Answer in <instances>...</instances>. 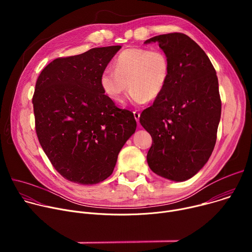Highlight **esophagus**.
Masks as SVG:
<instances>
[{
  "label": "esophagus",
  "mask_w": 252,
  "mask_h": 252,
  "mask_svg": "<svg viewBox=\"0 0 252 252\" xmlns=\"http://www.w3.org/2000/svg\"><path fill=\"white\" fill-rule=\"evenodd\" d=\"M133 117H134V119H135L136 123L138 124V123H139V117H140V114H139L138 112L134 111V112H133Z\"/></svg>",
  "instance_id": "34e87169"
}]
</instances>
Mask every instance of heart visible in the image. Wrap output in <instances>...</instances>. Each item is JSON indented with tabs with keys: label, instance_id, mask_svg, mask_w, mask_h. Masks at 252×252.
<instances>
[{
	"label": "heart",
	"instance_id": "b5f03b06",
	"mask_svg": "<svg viewBox=\"0 0 252 252\" xmlns=\"http://www.w3.org/2000/svg\"><path fill=\"white\" fill-rule=\"evenodd\" d=\"M115 69L105 67L99 78L104 94L113 101L121 103L130 88L128 98L134 104H145L158 98L164 91L170 63L161 50L132 48L123 51L114 62Z\"/></svg>",
	"mask_w": 252,
	"mask_h": 252
}]
</instances>
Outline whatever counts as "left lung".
Masks as SVG:
<instances>
[{
	"label": "left lung",
	"mask_w": 252,
	"mask_h": 252,
	"mask_svg": "<svg viewBox=\"0 0 252 252\" xmlns=\"http://www.w3.org/2000/svg\"><path fill=\"white\" fill-rule=\"evenodd\" d=\"M170 63L162 94L143 111L140 125L153 137L150 168L172 182H185L207 162L217 141L221 115L219 80L204 51L189 35H156Z\"/></svg>",
	"instance_id": "left-lung-1"
}]
</instances>
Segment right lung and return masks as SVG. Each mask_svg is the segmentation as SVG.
<instances>
[{
    "label": "right lung",
    "mask_w": 252,
    "mask_h": 252,
    "mask_svg": "<svg viewBox=\"0 0 252 252\" xmlns=\"http://www.w3.org/2000/svg\"><path fill=\"white\" fill-rule=\"evenodd\" d=\"M121 46L59 58L40 74L32 96L35 131L56 170L67 181L95 185L109 177L134 133L133 114L104 94L101 71Z\"/></svg>",
    "instance_id": "1"
}]
</instances>
